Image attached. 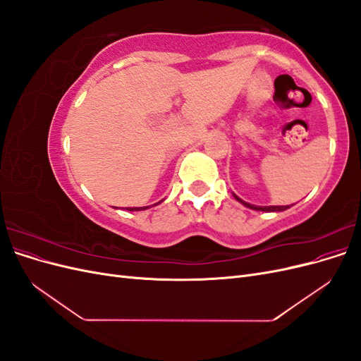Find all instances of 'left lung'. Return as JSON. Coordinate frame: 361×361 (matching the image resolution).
I'll return each instance as SVG.
<instances>
[{
  "instance_id": "1",
  "label": "left lung",
  "mask_w": 361,
  "mask_h": 361,
  "mask_svg": "<svg viewBox=\"0 0 361 361\" xmlns=\"http://www.w3.org/2000/svg\"><path fill=\"white\" fill-rule=\"evenodd\" d=\"M235 199H236L238 202H241L243 204H245L247 207H250V209L264 211V212H280V211H286L288 207H290V206H255V204H250V203H247V202L241 200V199L238 197V195H235Z\"/></svg>"
}]
</instances>
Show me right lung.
I'll return each mask as SVG.
<instances>
[{"mask_svg": "<svg viewBox=\"0 0 361 361\" xmlns=\"http://www.w3.org/2000/svg\"><path fill=\"white\" fill-rule=\"evenodd\" d=\"M143 209H147V206H145V207H129L128 211H143Z\"/></svg>", "mask_w": 361, "mask_h": 361, "instance_id": "1", "label": "right lung"}]
</instances>
